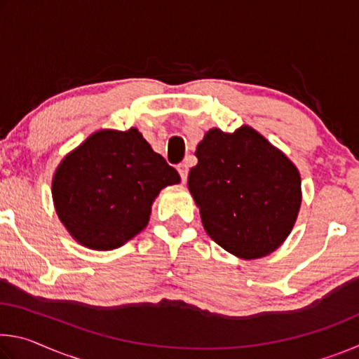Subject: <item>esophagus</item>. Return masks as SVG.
<instances>
[{
	"mask_svg": "<svg viewBox=\"0 0 359 359\" xmlns=\"http://www.w3.org/2000/svg\"><path fill=\"white\" fill-rule=\"evenodd\" d=\"M177 171L180 174L182 182H187V177H188V165H187V163H180V165L177 166Z\"/></svg>",
	"mask_w": 359,
	"mask_h": 359,
	"instance_id": "esophagus-1",
	"label": "esophagus"
}]
</instances>
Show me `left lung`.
<instances>
[{
	"mask_svg": "<svg viewBox=\"0 0 359 359\" xmlns=\"http://www.w3.org/2000/svg\"><path fill=\"white\" fill-rule=\"evenodd\" d=\"M188 190L205 233L244 259L269 255L288 238L301 208L297 168L250 126L212 128L198 144Z\"/></svg>",
	"mask_w": 359,
	"mask_h": 359,
	"instance_id": "1",
	"label": "left lung"
}]
</instances>
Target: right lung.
<instances>
[{"label":"right lung","instance_id":"1","mask_svg":"<svg viewBox=\"0 0 359 359\" xmlns=\"http://www.w3.org/2000/svg\"><path fill=\"white\" fill-rule=\"evenodd\" d=\"M180 182L136 128L101 130L63 158L52 196L65 228L79 244L114 250L147 226L161 188Z\"/></svg>","mask_w":359,"mask_h":359}]
</instances>
